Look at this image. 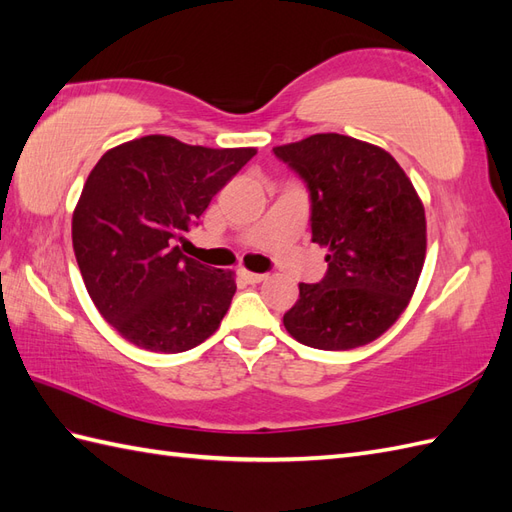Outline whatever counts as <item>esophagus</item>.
Here are the masks:
<instances>
[{
  "label": "esophagus",
  "instance_id": "34e87169",
  "mask_svg": "<svg viewBox=\"0 0 512 512\" xmlns=\"http://www.w3.org/2000/svg\"><path fill=\"white\" fill-rule=\"evenodd\" d=\"M240 277L246 281V283H251V285H255V283H261V281H266V277L268 274H261V272H248V270H242L240 272Z\"/></svg>",
  "mask_w": 512,
  "mask_h": 512
}]
</instances>
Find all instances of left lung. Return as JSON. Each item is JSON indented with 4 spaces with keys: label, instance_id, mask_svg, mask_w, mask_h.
Here are the masks:
<instances>
[{
    "label": "left lung",
    "instance_id": "left-lung-1",
    "mask_svg": "<svg viewBox=\"0 0 512 512\" xmlns=\"http://www.w3.org/2000/svg\"><path fill=\"white\" fill-rule=\"evenodd\" d=\"M272 153L305 181L311 242L329 248L320 283H300L283 324L296 342L350 350L400 318L426 257L424 205L393 157L342 134H316Z\"/></svg>",
    "mask_w": 512,
    "mask_h": 512
}]
</instances>
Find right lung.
Segmentation results:
<instances>
[{
  "mask_svg": "<svg viewBox=\"0 0 512 512\" xmlns=\"http://www.w3.org/2000/svg\"><path fill=\"white\" fill-rule=\"evenodd\" d=\"M255 153L144 136L90 170L73 214V251L95 307L127 342L175 355L218 329L235 294L233 272L199 264L177 242Z\"/></svg>",
  "mask_w": 512,
  "mask_h": 512,
  "instance_id": "1",
  "label": "right lung"
}]
</instances>
